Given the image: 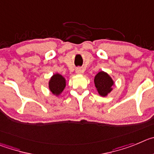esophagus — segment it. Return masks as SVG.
<instances>
[{
	"mask_svg": "<svg viewBox=\"0 0 154 154\" xmlns=\"http://www.w3.org/2000/svg\"><path fill=\"white\" fill-rule=\"evenodd\" d=\"M75 72L77 74H80L81 73H82V69L80 68V67H77V68L76 69Z\"/></svg>",
	"mask_w": 154,
	"mask_h": 154,
	"instance_id": "34e87169",
	"label": "esophagus"
}]
</instances>
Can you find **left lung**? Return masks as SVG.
Wrapping results in <instances>:
<instances>
[{
	"label": "left lung",
	"mask_w": 154,
	"mask_h": 154,
	"mask_svg": "<svg viewBox=\"0 0 154 154\" xmlns=\"http://www.w3.org/2000/svg\"><path fill=\"white\" fill-rule=\"evenodd\" d=\"M94 85L98 94L101 97H106L113 91L114 81L107 73L104 71L98 72L94 77Z\"/></svg>",
	"instance_id": "left-lung-1"
}]
</instances>
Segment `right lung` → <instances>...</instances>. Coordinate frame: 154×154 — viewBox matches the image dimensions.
Masks as SVG:
<instances>
[{"mask_svg":"<svg viewBox=\"0 0 154 154\" xmlns=\"http://www.w3.org/2000/svg\"><path fill=\"white\" fill-rule=\"evenodd\" d=\"M67 80L61 74L55 73L48 81V88L54 96H60L66 87Z\"/></svg>","mask_w":154,"mask_h":154,"instance_id":"add662e5","label":"right lung"}]
</instances>
